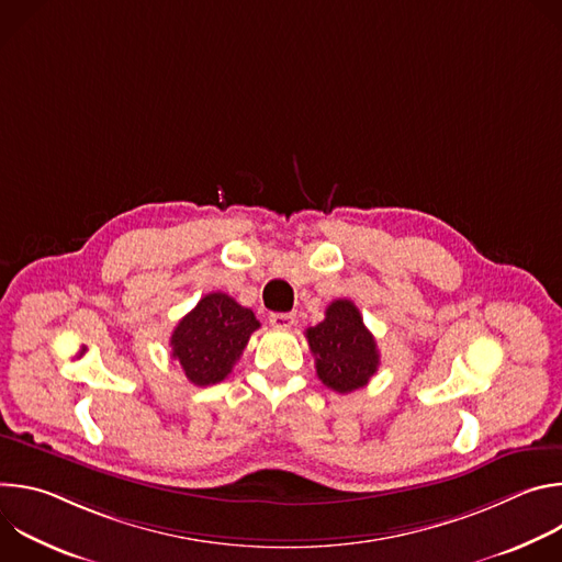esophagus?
Returning a JSON list of instances; mask_svg holds the SVG:
<instances>
[{
    "instance_id": "obj_1",
    "label": "esophagus",
    "mask_w": 562,
    "mask_h": 562,
    "mask_svg": "<svg viewBox=\"0 0 562 562\" xmlns=\"http://www.w3.org/2000/svg\"><path fill=\"white\" fill-rule=\"evenodd\" d=\"M269 323L276 329H291L295 325V313H271Z\"/></svg>"
}]
</instances>
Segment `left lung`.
Segmentation results:
<instances>
[{
	"label": "left lung",
	"mask_w": 562,
	"mask_h": 562,
	"mask_svg": "<svg viewBox=\"0 0 562 562\" xmlns=\"http://www.w3.org/2000/svg\"><path fill=\"white\" fill-rule=\"evenodd\" d=\"M317 378L338 393L364 386L380 367L375 338L351 300H334L325 319L306 329Z\"/></svg>",
	"instance_id": "obj_1"
}]
</instances>
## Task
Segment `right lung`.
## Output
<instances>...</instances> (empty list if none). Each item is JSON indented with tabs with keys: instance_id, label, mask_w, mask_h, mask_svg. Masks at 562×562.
Returning a JSON list of instances; mask_svg holds the SVG:
<instances>
[{
	"instance_id": "add662e5",
	"label": "right lung",
	"mask_w": 562,
	"mask_h": 562,
	"mask_svg": "<svg viewBox=\"0 0 562 562\" xmlns=\"http://www.w3.org/2000/svg\"><path fill=\"white\" fill-rule=\"evenodd\" d=\"M260 329L254 311L226 293H206L173 329L171 353L195 386L222 382Z\"/></svg>"
}]
</instances>
